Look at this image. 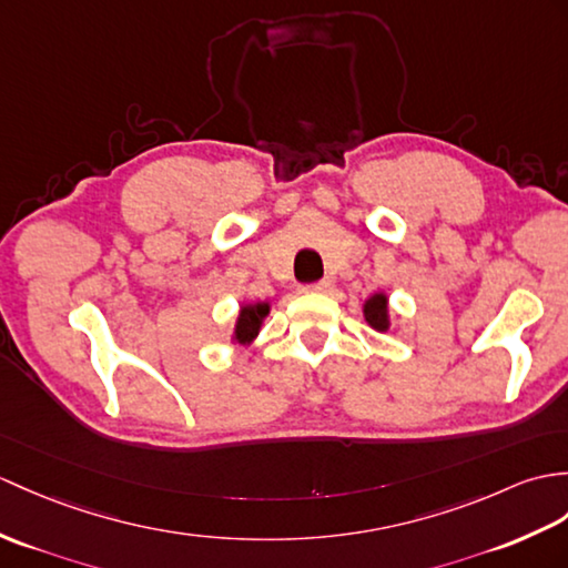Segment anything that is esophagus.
I'll list each match as a JSON object with an SVG mask.
<instances>
[{
    "label": "esophagus",
    "mask_w": 568,
    "mask_h": 568,
    "mask_svg": "<svg viewBox=\"0 0 568 568\" xmlns=\"http://www.w3.org/2000/svg\"><path fill=\"white\" fill-rule=\"evenodd\" d=\"M328 285H332V283H328V281L312 283V285H305V287H302V293H326Z\"/></svg>",
    "instance_id": "1"
}]
</instances>
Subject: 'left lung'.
Returning <instances> with one entry per match:
<instances>
[{
    "instance_id": "obj_1",
    "label": "left lung",
    "mask_w": 568,
    "mask_h": 568,
    "mask_svg": "<svg viewBox=\"0 0 568 568\" xmlns=\"http://www.w3.org/2000/svg\"><path fill=\"white\" fill-rule=\"evenodd\" d=\"M363 320L365 324L375 328V332L385 334L389 332L392 326V320H389V295L382 293V290H377V293H373L371 297H365L363 302Z\"/></svg>"
}]
</instances>
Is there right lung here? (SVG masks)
<instances>
[{"label":"right lung","mask_w":568,"mask_h":568,"mask_svg":"<svg viewBox=\"0 0 568 568\" xmlns=\"http://www.w3.org/2000/svg\"><path fill=\"white\" fill-rule=\"evenodd\" d=\"M271 314V302L268 300H258V302H242L240 314H236L234 320V328L230 334V341L234 346H252L263 322H266V316Z\"/></svg>","instance_id":"right-lung-1"}]
</instances>
